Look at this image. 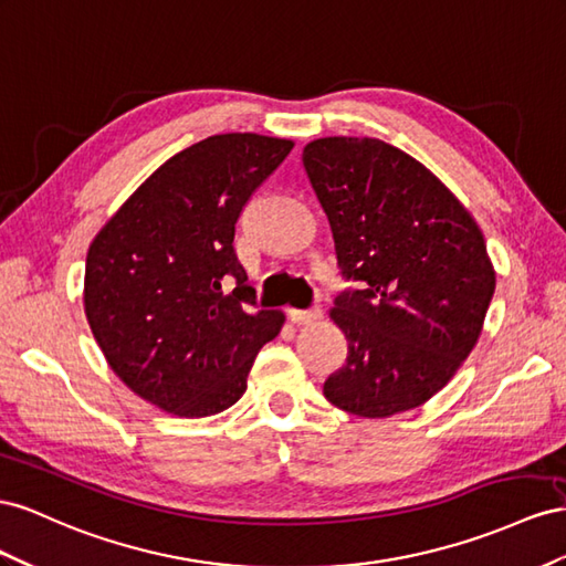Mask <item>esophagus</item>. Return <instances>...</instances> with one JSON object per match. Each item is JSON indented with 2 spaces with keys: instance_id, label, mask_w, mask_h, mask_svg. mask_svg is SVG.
Instances as JSON below:
<instances>
[{
  "instance_id": "obj_1",
  "label": "esophagus",
  "mask_w": 566,
  "mask_h": 566,
  "mask_svg": "<svg viewBox=\"0 0 566 566\" xmlns=\"http://www.w3.org/2000/svg\"><path fill=\"white\" fill-rule=\"evenodd\" d=\"M289 319L294 322V325H311V322L322 317L319 308H308V311H298V308H289Z\"/></svg>"
}]
</instances>
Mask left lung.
<instances>
[{"label": "left lung", "instance_id": "left-lung-1", "mask_svg": "<svg viewBox=\"0 0 566 566\" xmlns=\"http://www.w3.org/2000/svg\"><path fill=\"white\" fill-rule=\"evenodd\" d=\"M303 168L342 277L360 284L334 298L348 355L322 391L358 417L419 408L476 346L495 292L479 224L439 177L381 139H315Z\"/></svg>", "mask_w": 566, "mask_h": 566}]
</instances>
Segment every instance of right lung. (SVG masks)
<instances>
[{"label":"right lung","instance_id":"1","mask_svg":"<svg viewBox=\"0 0 566 566\" xmlns=\"http://www.w3.org/2000/svg\"><path fill=\"white\" fill-rule=\"evenodd\" d=\"M292 149L253 133L206 137L168 158L94 237L90 329L113 373L151 406L177 417L228 410L280 334V311H255L234 230Z\"/></svg>","mask_w":566,"mask_h":566}]
</instances>
